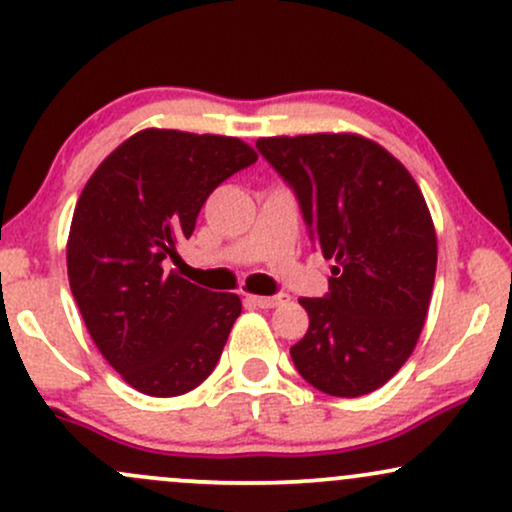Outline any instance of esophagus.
<instances>
[{
	"label": "esophagus",
	"instance_id": "34e87169",
	"mask_svg": "<svg viewBox=\"0 0 512 512\" xmlns=\"http://www.w3.org/2000/svg\"><path fill=\"white\" fill-rule=\"evenodd\" d=\"M247 301L257 308H274L284 303V296H247Z\"/></svg>",
	"mask_w": 512,
	"mask_h": 512
}]
</instances>
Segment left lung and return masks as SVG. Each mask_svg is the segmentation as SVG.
<instances>
[{"label": "left lung", "instance_id": "1", "mask_svg": "<svg viewBox=\"0 0 512 512\" xmlns=\"http://www.w3.org/2000/svg\"><path fill=\"white\" fill-rule=\"evenodd\" d=\"M299 199L311 240L333 260L291 359L318 391L357 398L406 364L428 316L437 235L411 172L357 133L257 140Z\"/></svg>", "mask_w": 512, "mask_h": 512}]
</instances>
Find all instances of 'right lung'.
<instances>
[{
	"instance_id": "add662e5",
	"label": "right lung",
	"mask_w": 512,
	"mask_h": 512,
	"mask_svg": "<svg viewBox=\"0 0 512 512\" xmlns=\"http://www.w3.org/2000/svg\"><path fill=\"white\" fill-rule=\"evenodd\" d=\"M257 153L240 138L145 128L84 184L67 238V277L106 362L145 396L196 389L218 364L238 294L201 289L177 272L209 194Z\"/></svg>"
}]
</instances>
